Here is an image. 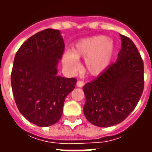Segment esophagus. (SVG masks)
I'll return each instance as SVG.
<instances>
[{
  "label": "esophagus",
  "mask_w": 152,
  "mask_h": 152,
  "mask_svg": "<svg viewBox=\"0 0 152 152\" xmlns=\"http://www.w3.org/2000/svg\"><path fill=\"white\" fill-rule=\"evenodd\" d=\"M76 86H77V87H83V86H84V82H83V81H80V80L77 81V82H76Z\"/></svg>",
  "instance_id": "obj_1"
}]
</instances>
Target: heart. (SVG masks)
I'll return each mask as SVG.
<instances>
[{"instance_id":"1","label":"heart","mask_w":152,"mask_h":152,"mask_svg":"<svg viewBox=\"0 0 152 152\" xmlns=\"http://www.w3.org/2000/svg\"><path fill=\"white\" fill-rule=\"evenodd\" d=\"M115 53L113 40L106 36L84 38L76 42L72 50L63 54L64 67L76 72L80 67V58H85V71L92 76H98L107 69Z\"/></svg>"}]
</instances>
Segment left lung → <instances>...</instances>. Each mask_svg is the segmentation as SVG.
<instances>
[{"mask_svg":"<svg viewBox=\"0 0 152 152\" xmlns=\"http://www.w3.org/2000/svg\"><path fill=\"white\" fill-rule=\"evenodd\" d=\"M121 49L115 63L83 87L86 119L99 127L120 124L131 112L143 91V62L129 38L120 35Z\"/></svg>","mask_w":152,"mask_h":152,"instance_id":"1","label":"left lung"}]
</instances>
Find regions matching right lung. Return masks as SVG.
Segmentation results:
<instances>
[{
    "label": "right lung",
    "mask_w": 152,
    "mask_h": 152,
    "mask_svg": "<svg viewBox=\"0 0 152 152\" xmlns=\"http://www.w3.org/2000/svg\"><path fill=\"white\" fill-rule=\"evenodd\" d=\"M64 46L59 30L48 28L28 38L15 54L11 86L16 105L40 127L59 121L65 99L76 86V78L58 75Z\"/></svg>",
    "instance_id": "1"
}]
</instances>
